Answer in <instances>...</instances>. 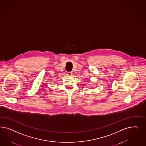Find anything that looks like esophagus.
I'll use <instances>...</instances> for the list:
<instances>
[{
    "label": "esophagus",
    "mask_w": 146,
    "mask_h": 146,
    "mask_svg": "<svg viewBox=\"0 0 146 146\" xmlns=\"http://www.w3.org/2000/svg\"><path fill=\"white\" fill-rule=\"evenodd\" d=\"M66 74H67L66 75L69 76H71L72 75V73L71 72H68Z\"/></svg>",
    "instance_id": "esophagus-1"
}]
</instances>
